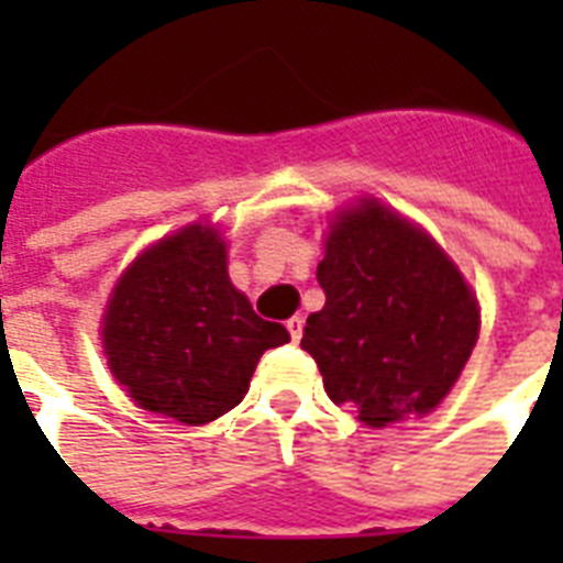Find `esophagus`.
<instances>
[{"label":"esophagus","mask_w":563,"mask_h":563,"mask_svg":"<svg viewBox=\"0 0 563 563\" xmlns=\"http://www.w3.org/2000/svg\"><path fill=\"white\" fill-rule=\"evenodd\" d=\"M286 330H289L291 342H300V335H303V316H295L286 321Z\"/></svg>","instance_id":"obj_1"}]
</instances>
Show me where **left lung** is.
<instances>
[{
  "label": "left lung",
  "instance_id": "obj_1",
  "mask_svg": "<svg viewBox=\"0 0 563 563\" xmlns=\"http://www.w3.org/2000/svg\"><path fill=\"white\" fill-rule=\"evenodd\" d=\"M324 309L300 347L335 406L368 427L427 415L471 360L476 298L441 247L376 201L344 212L318 265Z\"/></svg>",
  "mask_w": 563,
  "mask_h": 563
}]
</instances>
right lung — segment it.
I'll return each instance as SVG.
<instances>
[{"mask_svg": "<svg viewBox=\"0 0 563 563\" xmlns=\"http://www.w3.org/2000/svg\"><path fill=\"white\" fill-rule=\"evenodd\" d=\"M110 371L143 409L201 427L242 402L256 362L289 342L228 277L212 228H184L136 260L101 327Z\"/></svg>", "mask_w": 563, "mask_h": 563, "instance_id": "1", "label": "right lung"}]
</instances>
